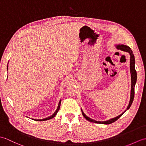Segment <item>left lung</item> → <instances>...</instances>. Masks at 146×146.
Segmentation results:
<instances>
[{
	"label": "left lung",
	"instance_id": "1",
	"mask_svg": "<svg viewBox=\"0 0 146 146\" xmlns=\"http://www.w3.org/2000/svg\"><path fill=\"white\" fill-rule=\"evenodd\" d=\"M115 48L117 49H120L121 51H125L128 52V53L130 54V71H131V97H130V101L127 107V109L124 111H126L127 110L129 109V108L131 107V105L133 102V100H134V88H135V85L136 82H137V72H136L135 69V58H134V55L133 54V52L131 50V49L130 47H129L128 46L126 45H123V44H115ZM82 110V112L83 117H84L85 119L90 121V122H94V123H101V124H110V123H113L114 122H115L116 120H117L122 115L123 113L124 112H123L122 113H121L119 115H118L116 117L112 118V119H109L106 121H97L95 120L94 119H91L87 115H86V114L83 112V111Z\"/></svg>",
	"mask_w": 146,
	"mask_h": 146
}]
</instances>
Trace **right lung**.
Masks as SVG:
<instances>
[{
	"label": "right lung",
	"instance_id": "1",
	"mask_svg": "<svg viewBox=\"0 0 146 146\" xmlns=\"http://www.w3.org/2000/svg\"><path fill=\"white\" fill-rule=\"evenodd\" d=\"M7 70H8V65H7ZM61 99H60V100L59 101L58 105V107H57V108H56V111H54V113H52V115L49 116V117H46V118H45V119H33V120H38V121H44V120H48L52 119V118H54V117L56 116V115L57 114L58 111L59 110H60V105H61Z\"/></svg>",
	"mask_w": 146,
	"mask_h": 146
}]
</instances>
